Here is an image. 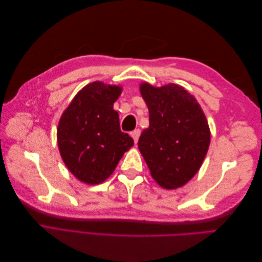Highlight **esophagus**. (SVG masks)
Listing matches in <instances>:
<instances>
[{"mask_svg":"<svg viewBox=\"0 0 262 262\" xmlns=\"http://www.w3.org/2000/svg\"><path fill=\"white\" fill-rule=\"evenodd\" d=\"M140 134H141V130H139V129H136V130L131 132V137L133 138L134 143H136V144L138 143L139 138H140Z\"/></svg>","mask_w":262,"mask_h":262,"instance_id":"34e87169","label":"esophagus"}]
</instances>
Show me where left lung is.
<instances>
[{
	"mask_svg": "<svg viewBox=\"0 0 262 262\" xmlns=\"http://www.w3.org/2000/svg\"><path fill=\"white\" fill-rule=\"evenodd\" d=\"M149 126L139 149L150 175L165 189L184 186L200 169L210 145V130L200 105L184 87L141 85Z\"/></svg>",
	"mask_w": 262,
	"mask_h": 262,
	"instance_id": "obj_1",
	"label": "left lung"
}]
</instances>
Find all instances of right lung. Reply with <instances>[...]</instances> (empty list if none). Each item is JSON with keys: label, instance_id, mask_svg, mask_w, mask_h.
<instances>
[{"label": "right lung", "instance_id": "right-lung-1", "mask_svg": "<svg viewBox=\"0 0 262 262\" xmlns=\"http://www.w3.org/2000/svg\"><path fill=\"white\" fill-rule=\"evenodd\" d=\"M118 86L94 82L85 86L62 115L58 145L63 162L73 175L89 185H97L114 172L133 139L120 130L114 102Z\"/></svg>", "mask_w": 262, "mask_h": 262}]
</instances>
